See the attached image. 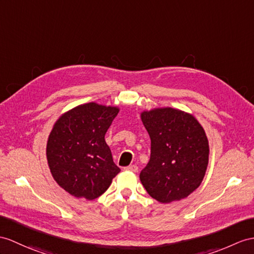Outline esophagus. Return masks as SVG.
Wrapping results in <instances>:
<instances>
[{
	"mask_svg": "<svg viewBox=\"0 0 254 254\" xmlns=\"http://www.w3.org/2000/svg\"><path fill=\"white\" fill-rule=\"evenodd\" d=\"M125 169L126 171H131V172H137L138 171V167L135 166V165H131V166H128V167H125Z\"/></svg>",
	"mask_w": 254,
	"mask_h": 254,
	"instance_id": "1",
	"label": "esophagus"
}]
</instances>
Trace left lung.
<instances>
[{
  "mask_svg": "<svg viewBox=\"0 0 254 254\" xmlns=\"http://www.w3.org/2000/svg\"><path fill=\"white\" fill-rule=\"evenodd\" d=\"M151 138V157L140 180L151 197L162 203L181 200L205 177L209 143L195 117L181 110L158 108L141 113Z\"/></svg>",
  "mask_w": 254,
  "mask_h": 254,
  "instance_id": "left-lung-1",
  "label": "left lung"
}]
</instances>
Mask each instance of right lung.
<instances>
[{
    "label": "right lung",
    "mask_w": 254,
    "mask_h": 254,
    "mask_svg": "<svg viewBox=\"0 0 254 254\" xmlns=\"http://www.w3.org/2000/svg\"><path fill=\"white\" fill-rule=\"evenodd\" d=\"M116 107L80 104L61 115L49 133L46 156L55 181L76 198L101 196L121 169L104 140Z\"/></svg>",
    "instance_id": "obj_1"
}]
</instances>
